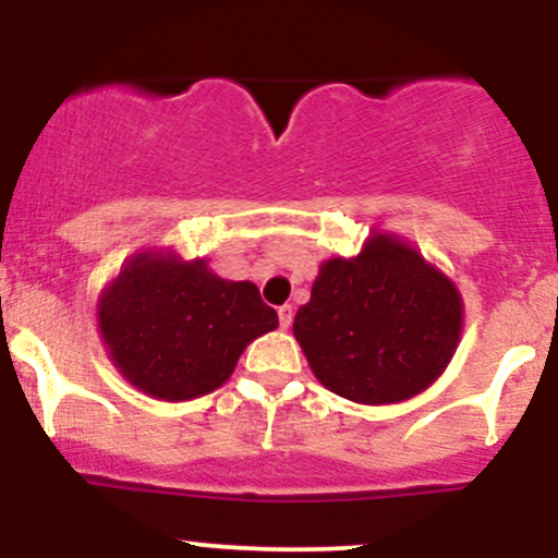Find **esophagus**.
Instances as JSON below:
<instances>
[{
  "label": "esophagus",
  "instance_id": "1",
  "mask_svg": "<svg viewBox=\"0 0 558 558\" xmlns=\"http://www.w3.org/2000/svg\"><path fill=\"white\" fill-rule=\"evenodd\" d=\"M278 319H280V328H283V330L291 328V323H293V306H291V304L280 306V310H278Z\"/></svg>",
  "mask_w": 558,
  "mask_h": 558
}]
</instances>
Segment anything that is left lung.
<instances>
[{
  "mask_svg": "<svg viewBox=\"0 0 558 558\" xmlns=\"http://www.w3.org/2000/svg\"><path fill=\"white\" fill-rule=\"evenodd\" d=\"M462 293L414 246L369 235L356 257L319 265L293 336L325 388L356 403L422 393L451 362L462 336Z\"/></svg>",
  "mask_w": 558,
  "mask_h": 558,
  "instance_id": "left-lung-1",
  "label": "left lung"
}]
</instances>
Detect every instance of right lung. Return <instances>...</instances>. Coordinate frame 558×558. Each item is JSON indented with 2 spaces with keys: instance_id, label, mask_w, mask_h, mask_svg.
<instances>
[{
  "instance_id": "right-lung-1",
  "label": "right lung",
  "mask_w": 558,
  "mask_h": 558,
  "mask_svg": "<svg viewBox=\"0 0 558 558\" xmlns=\"http://www.w3.org/2000/svg\"><path fill=\"white\" fill-rule=\"evenodd\" d=\"M101 341L131 386L165 401L213 393L278 315L248 280H222L204 259L141 252L96 304Z\"/></svg>"
}]
</instances>
